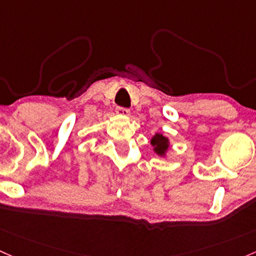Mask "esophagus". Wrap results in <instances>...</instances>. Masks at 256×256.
<instances>
[{
	"mask_svg": "<svg viewBox=\"0 0 256 256\" xmlns=\"http://www.w3.org/2000/svg\"><path fill=\"white\" fill-rule=\"evenodd\" d=\"M116 114L120 116H128L130 115V110L128 108H122V106H118L116 108Z\"/></svg>",
	"mask_w": 256,
	"mask_h": 256,
	"instance_id": "obj_1",
	"label": "esophagus"
}]
</instances>
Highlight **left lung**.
<instances>
[{"instance_id":"obj_1","label":"left lung","mask_w":256,"mask_h":256,"mask_svg":"<svg viewBox=\"0 0 256 256\" xmlns=\"http://www.w3.org/2000/svg\"><path fill=\"white\" fill-rule=\"evenodd\" d=\"M150 144L153 146V150L156 154L160 156H164L166 154L168 150H169V140L162 134H156L152 137Z\"/></svg>"}]
</instances>
